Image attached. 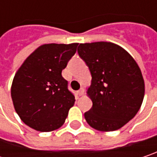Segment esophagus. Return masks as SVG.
<instances>
[{
    "label": "esophagus",
    "instance_id": "esophagus-1",
    "mask_svg": "<svg viewBox=\"0 0 157 157\" xmlns=\"http://www.w3.org/2000/svg\"><path fill=\"white\" fill-rule=\"evenodd\" d=\"M78 95H84V88L81 87L78 91Z\"/></svg>",
    "mask_w": 157,
    "mask_h": 157
}]
</instances>
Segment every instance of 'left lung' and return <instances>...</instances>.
I'll list each match as a JSON object with an SVG mask.
<instances>
[{
  "instance_id": "obj_1",
  "label": "left lung",
  "mask_w": 157,
  "mask_h": 157,
  "mask_svg": "<svg viewBox=\"0 0 157 157\" xmlns=\"http://www.w3.org/2000/svg\"><path fill=\"white\" fill-rule=\"evenodd\" d=\"M78 52L91 73L86 95L93 106L86 122L99 131L121 129L137 114L145 95L140 67L125 49L111 42L80 44Z\"/></svg>"
}]
</instances>
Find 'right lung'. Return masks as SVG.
Here are the masks:
<instances>
[{
  "mask_svg": "<svg viewBox=\"0 0 157 157\" xmlns=\"http://www.w3.org/2000/svg\"><path fill=\"white\" fill-rule=\"evenodd\" d=\"M78 44H42L18 68L10 93L15 111L28 127L49 132L65 122L75 97L68 90V81L62 71Z\"/></svg>",
  "mask_w": 157,
  "mask_h": 157,
  "instance_id": "right-lung-1",
  "label": "right lung"
}]
</instances>
